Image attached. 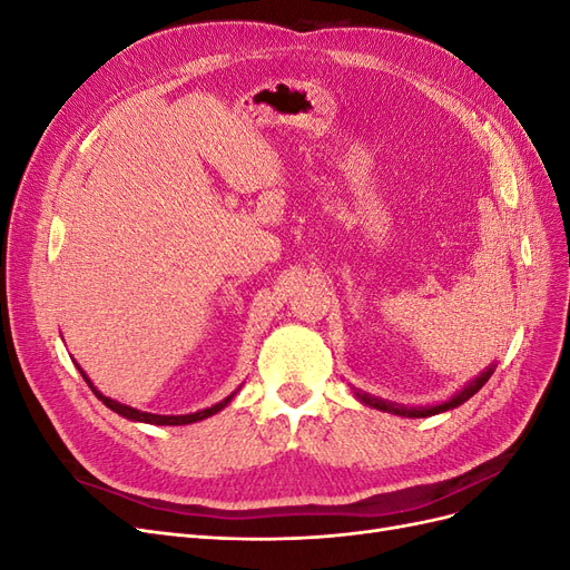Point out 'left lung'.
<instances>
[{
  "label": "left lung",
  "mask_w": 570,
  "mask_h": 570,
  "mask_svg": "<svg viewBox=\"0 0 570 570\" xmlns=\"http://www.w3.org/2000/svg\"><path fill=\"white\" fill-rule=\"evenodd\" d=\"M494 373V366H490L488 371H482L475 381H471L469 385H465L461 392H456L450 402H442V404H435V406H419V409H406L402 404H392V402H383L377 400V396H371L366 392H354L358 402H364L373 409H381V411H387V413H394V416H406V419H425V416H435V413H442V411H450V409H456L459 404L469 402L471 396L485 385L490 381V375Z\"/></svg>",
  "instance_id": "obj_1"
}]
</instances>
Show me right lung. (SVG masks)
<instances>
[{
	"label": "right lung",
	"instance_id": "obj_1",
	"mask_svg": "<svg viewBox=\"0 0 570 570\" xmlns=\"http://www.w3.org/2000/svg\"><path fill=\"white\" fill-rule=\"evenodd\" d=\"M78 366V364H76ZM78 371H80V375L85 377V383L90 385V390L97 394V400L99 402H105L111 411H116L118 416H124V419H130V421H137V423H151V425H187V423H197V421H204V419H209V416H214V413H218L223 406H228V402L233 400L235 396V392L230 394V396H226V400L223 402H218V404H214V406H209V409H202V411H197V413H185V416H159V413H147V411H137V409H132V406H126V404H120V402H114V400H109V396H105L101 394L92 383H90V377L85 375V371L78 366Z\"/></svg>",
	"mask_w": 570,
	"mask_h": 570
}]
</instances>
